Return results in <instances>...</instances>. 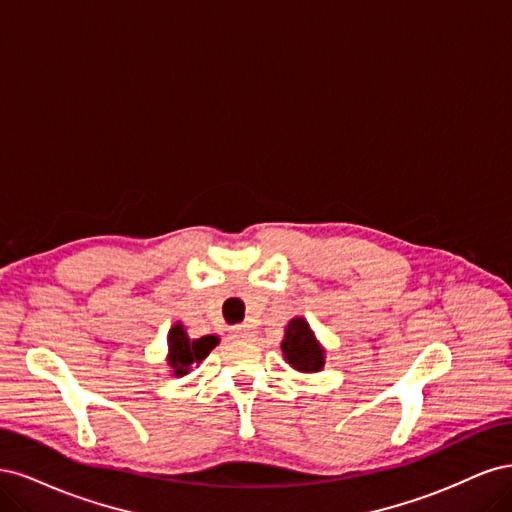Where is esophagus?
Listing matches in <instances>:
<instances>
[{"instance_id": "esophagus-1", "label": "esophagus", "mask_w": 512, "mask_h": 512, "mask_svg": "<svg viewBox=\"0 0 512 512\" xmlns=\"http://www.w3.org/2000/svg\"><path fill=\"white\" fill-rule=\"evenodd\" d=\"M256 331L250 327V324H239V327H232L230 331V337L237 339V342H250V339H254Z\"/></svg>"}]
</instances>
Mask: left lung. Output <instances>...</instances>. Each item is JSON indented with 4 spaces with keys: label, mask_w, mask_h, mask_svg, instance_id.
I'll list each match as a JSON object with an SVG mask.
<instances>
[{
    "label": "left lung",
    "mask_w": 512,
    "mask_h": 512,
    "mask_svg": "<svg viewBox=\"0 0 512 512\" xmlns=\"http://www.w3.org/2000/svg\"><path fill=\"white\" fill-rule=\"evenodd\" d=\"M280 346L284 361L301 374H316L327 363V350L318 342L314 329L303 316H294L286 324Z\"/></svg>",
    "instance_id": "1"
}]
</instances>
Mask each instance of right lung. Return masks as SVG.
Wrapping results in <instances>:
<instances>
[{"instance_id":"1","label":"right lung","mask_w":512,"mask_h":512,"mask_svg":"<svg viewBox=\"0 0 512 512\" xmlns=\"http://www.w3.org/2000/svg\"><path fill=\"white\" fill-rule=\"evenodd\" d=\"M166 344H168L166 363H168L170 376L181 378L185 374H190L194 365L203 363L207 359L209 352L220 344V337L218 335H203L198 339H192L188 335V331H185L183 324L175 322L168 331Z\"/></svg>"}]
</instances>
